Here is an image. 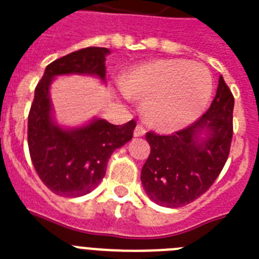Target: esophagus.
I'll use <instances>...</instances> for the list:
<instances>
[{
    "mask_svg": "<svg viewBox=\"0 0 259 259\" xmlns=\"http://www.w3.org/2000/svg\"><path fill=\"white\" fill-rule=\"evenodd\" d=\"M145 134V127L142 125H137L134 129V137H142Z\"/></svg>",
    "mask_w": 259,
    "mask_h": 259,
    "instance_id": "esophagus-1",
    "label": "esophagus"
}]
</instances>
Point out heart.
Segmentation results:
<instances>
[{"label": "heart", "instance_id": "heart-1", "mask_svg": "<svg viewBox=\"0 0 259 259\" xmlns=\"http://www.w3.org/2000/svg\"><path fill=\"white\" fill-rule=\"evenodd\" d=\"M125 95L144 101L148 125L175 132L200 117L212 95V76L207 67L183 59L156 60L127 71L122 78Z\"/></svg>", "mask_w": 259, "mask_h": 259}]
</instances>
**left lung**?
I'll list each match as a JSON object with an SVG mask.
<instances>
[{"mask_svg":"<svg viewBox=\"0 0 259 259\" xmlns=\"http://www.w3.org/2000/svg\"><path fill=\"white\" fill-rule=\"evenodd\" d=\"M233 111V93L221 76L212 103L196 122L168 136L146 133L150 153L142 166L141 181L154 203L183 207L213 184L229 158ZM203 131L207 136L200 140Z\"/></svg>","mask_w":259,"mask_h":259,"instance_id":"obj_1","label":"left lung"}]
</instances>
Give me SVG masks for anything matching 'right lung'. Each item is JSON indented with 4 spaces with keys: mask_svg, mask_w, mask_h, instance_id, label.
Instances as JSON below:
<instances>
[{
    "mask_svg": "<svg viewBox=\"0 0 259 259\" xmlns=\"http://www.w3.org/2000/svg\"><path fill=\"white\" fill-rule=\"evenodd\" d=\"M107 48L89 47L48 64L34 89L28 115L30 160L41 181L56 195L83 196L105 177L110 156L133 138L136 121L113 125L94 119L78 129H62L52 121L50 84L58 75L90 74L106 78Z\"/></svg>",
    "mask_w": 259,
    "mask_h": 259,
    "instance_id": "1",
    "label": "right lung"
}]
</instances>
